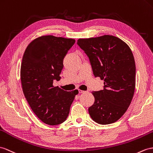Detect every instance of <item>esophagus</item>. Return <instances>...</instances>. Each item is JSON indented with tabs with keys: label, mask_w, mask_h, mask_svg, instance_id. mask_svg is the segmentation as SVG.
<instances>
[{
	"label": "esophagus",
	"mask_w": 153,
	"mask_h": 153,
	"mask_svg": "<svg viewBox=\"0 0 153 153\" xmlns=\"http://www.w3.org/2000/svg\"><path fill=\"white\" fill-rule=\"evenodd\" d=\"M85 91H83V90H81V89H79V94H83V93H84Z\"/></svg>",
	"instance_id": "1"
}]
</instances>
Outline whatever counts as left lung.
<instances>
[{"instance_id": "8db88e82", "label": "left lung", "mask_w": 153, "mask_h": 153, "mask_svg": "<svg viewBox=\"0 0 153 153\" xmlns=\"http://www.w3.org/2000/svg\"><path fill=\"white\" fill-rule=\"evenodd\" d=\"M77 44L87 54L95 77L104 80V89L91 92L95 102L88 108L91 119L111 124L123 115L135 90L136 65L132 51L117 37L104 35L79 39Z\"/></svg>"}]
</instances>
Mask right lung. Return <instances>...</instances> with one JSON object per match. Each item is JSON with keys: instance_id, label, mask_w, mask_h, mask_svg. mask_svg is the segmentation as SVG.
Masks as SVG:
<instances>
[{"instance_id": "right-lung-1", "label": "right lung", "mask_w": 153, "mask_h": 153, "mask_svg": "<svg viewBox=\"0 0 153 153\" xmlns=\"http://www.w3.org/2000/svg\"><path fill=\"white\" fill-rule=\"evenodd\" d=\"M74 39L43 36L27 46L21 66L22 88L28 105L39 120L49 125L66 120L79 91H64L53 85L60 80L63 60Z\"/></svg>"}]
</instances>
